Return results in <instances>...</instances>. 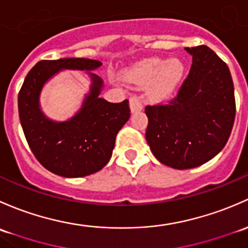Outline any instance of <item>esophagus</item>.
Listing matches in <instances>:
<instances>
[{
  "label": "esophagus",
  "instance_id": "34e87169",
  "mask_svg": "<svg viewBox=\"0 0 248 248\" xmlns=\"http://www.w3.org/2000/svg\"><path fill=\"white\" fill-rule=\"evenodd\" d=\"M142 108H143V104H142L141 96L132 95L131 98H130V109H131L132 113L142 111Z\"/></svg>",
  "mask_w": 248,
  "mask_h": 248
}]
</instances>
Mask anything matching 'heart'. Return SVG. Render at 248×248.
I'll list each match as a JSON object with an SVG mask.
<instances>
[{
	"label": "heart",
	"instance_id": "1",
	"mask_svg": "<svg viewBox=\"0 0 248 248\" xmlns=\"http://www.w3.org/2000/svg\"><path fill=\"white\" fill-rule=\"evenodd\" d=\"M183 75L184 64L178 58L168 62L160 58H150L129 69L124 74V78L127 82L136 86L148 85L153 81V95L163 98L174 91Z\"/></svg>",
	"mask_w": 248,
	"mask_h": 248
}]
</instances>
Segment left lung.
<instances>
[{"mask_svg":"<svg viewBox=\"0 0 248 248\" xmlns=\"http://www.w3.org/2000/svg\"><path fill=\"white\" fill-rule=\"evenodd\" d=\"M192 65L177 96L167 105L145 107V139L160 162L177 170L195 168L218 154L235 119L231 71L205 45L185 47Z\"/></svg>","mask_w":248,"mask_h":248,"instance_id":"left-lung-1","label":"left lung"}]
</instances>
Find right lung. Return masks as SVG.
<instances>
[{"mask_svg":"<svg viewBox=\"0 0 248 248\" xmlns=\"http://www.w3.org/2000/svg\"><path fill=\"white\" fill-rule=\"evenodd\" d=\"M103 63L88 58L40 61L27 74L17 96L25 137L46 170L65 178H80L100 170L112 156L116 136L129 121V101L108 103L100 98L103 80L89 73ZM86 70L92 83L80 111L70 120L55 122L40 108L42 87L61 70Z\"/></svg>","mask_w":248,"mask_h":248,"instance_id":"obj_1","label":"right lung"}]
</instances>
